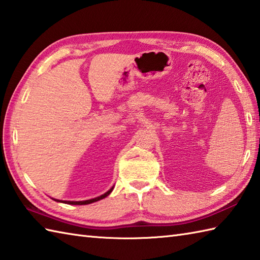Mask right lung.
Segmentation results:
<instances>
[{
    "instance_id": "add662e5",
    "label": "right lung",
    "mask_w": 260,
    "mask_h": 260,
    "mask_svg": "<svg viewBox=\"0 0 260 260\" xmlns=\"http://www.w3.org/2000/svg\"><path fill=\"white\" fill-rule=\"evenodd\" d=\"M112 191H113V187H112V189H110L109 191H107L106 193H105V194H103V196H101V197H98V198H95V199H90V200H86V201H60V200H56V201L63 202V203H68V204H89V203L96 202V201H98V200H102V199H104V198H106Z\"/></svg>"
}]
</instances>
